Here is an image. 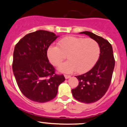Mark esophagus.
I'll return each mask as SVG.
<instances>
[{
  "instance_id": "1",
  "label": "esophagus",
  "mask_w": 127,
  "mask_h": 127,
  "mask_svg": "<svg viewBox=\"0 0 127 127\" xmlns=\"http://www.w3.org/2000/svg\"><path fill=\"white\" fill-rule=\"evenodd\" d=\"M64 77L65 79H68L71 77L70 75H64Z\"/></svg>"
}]
</instances>
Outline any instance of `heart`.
<instances>
[{
  "mask_svg": "<svg viewBox=\"0 0 127 127\" xmlns=\"http://www.w3.org/2000/svg\"><path fill=\"white\" fill-rule=\"evenodd\" d=\"M58 46L51 45L47 49L48 59L52 64L59 66L65 59L67 62L59 67L63 72L85 73L95 65L100 57L98 42L91 38L69 36L61 39Z\"/></svg>",
  "mask_w": 127,
  "mask_h": 127,
  "instance_id": "obj_1",
  "label": "heart"
}]
</instances>
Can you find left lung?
Wrapping results in <instances>:
<instances>
[{"mask_svg": "<svg viewBox=\"0 0 127 127\" xmlns=\"http://www.w3.org/2000/svg\"><path fill=\"white\" fill-rule=\"evenodd\" d=\"M80 33L87 34L98 42L100 54L97 62L90 71L76 76L79 85L72 90V95L80 102L94 103L104 96L111 82L115 63L113 49L107 40L92 32L85 31Z\"/></svg>", "mask_w": 127, "mask_h": 127, "instance_id": "8db88e82", "label": "left lung"}]
</instances>
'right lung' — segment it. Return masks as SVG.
Returning <instances> with one entry per match:
<instances>
[{"instance_id":"right-lung-1","label":"right lung","mask_w":127,"mask_h":127,"mask_svg":"<svg viewBox=\"0 0 127 127\" xmlns=\"http://www.w3.org/2000/svg\"><path fill=\"white\" fill-rule=\"evenodd\" d=\"M58 37L52 32L39 30L26 34L15 45L13 73L20 91L32 101L52 100L65 81L63 75L55 73L47 57L48 48Z\"/></svg>"}]
</instances>
